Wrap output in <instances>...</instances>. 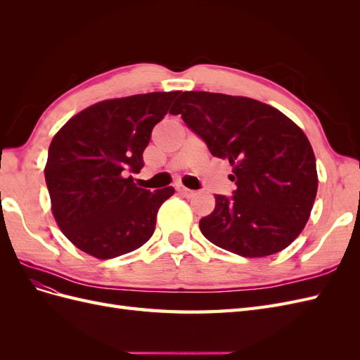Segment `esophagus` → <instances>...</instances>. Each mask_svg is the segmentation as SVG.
Returning a JSON list of instances; mask_svg holds the SVG:
<instances>
[{
    "label": "esophagus",
    "instance_id": "esophagus-1",
    "mask_svg": "<svg viewBox=\"0 0 360 360\" xmlns=\"http://www.w3.org/2000/svg\"><path fill=\"white\" fill-rule=\"evenodd\" d=\"M177 191L183 195V197H186V198H192L193 195H195V191L188 189V188H184V186H179V188H177Z\"/></svg>",
    "mask_w": 360,
    "mask_h": 360
}]
</instances>
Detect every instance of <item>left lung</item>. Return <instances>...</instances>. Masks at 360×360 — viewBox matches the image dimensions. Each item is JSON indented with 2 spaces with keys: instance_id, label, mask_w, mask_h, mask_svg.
<instances>
[{
  "instance_id": "8db88e82",
  "label": "left lung",
  "mask_w": 360,
  "mask_h": 360,
  "mask_svg": "<svg viewBox=\"0 0 360 360\" xmlns=\"http://www.w3.org/2000/svg\"><path fill=\"white\" fill-rule=\"evenodd\" d=\"M169 112L233 165L237 189L214 195V210L200 221L205 238L248 258L285 249L307 225L319 186L302 129L274 106L219 93L184 91Z\"/></svg>"
}]
</instances>
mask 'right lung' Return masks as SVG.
<instances>
[{
	"label": "right lung",
	"instance_id": "1",
	"mask_svg": "<svg viewBox=\"0 0 360 360\" xmlns=\"http://www.w3.org/2000/svg\"><path fill=\"white\" fill-rule=\"evenodd\" d=\"M180 91L147 93L96 103L53 136L45 180L52 213L84 252L110 259L143 246L174 188H136L130 174L144 167L151 130Z\"/></svg>",
	"mask_w": 360,
	"mask_h": 360
}]
</instances>
